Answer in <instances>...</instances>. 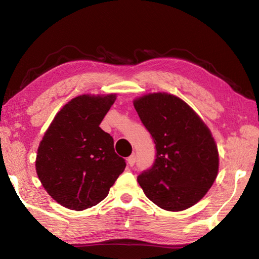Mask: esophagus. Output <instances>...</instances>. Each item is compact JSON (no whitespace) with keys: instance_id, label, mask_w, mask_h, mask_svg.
Returning a JSON list of instances; mask_svg holds the SVG:
<instances>
[{"instance_id":"34e87169","label":"esophagus","mask_w":259,"mask_h":259,"mask_svg":"<svg viewBox=\"0 0 259 259\" xmlns=\"http://www.w3.org/2000/svg\"><path fill=\"white\" fill-rule=\"evenodd\" d=\"M128 164L130 165V166H134L135 165V163H136V156L135 155H131V156H129L128 157Z\"/></svg>"}]
</instances>
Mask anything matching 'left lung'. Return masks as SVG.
I'll return each mask as SVG.
<instances>
[{
  "instance_id": "1",
  "label": "left lung",
  "mask_w": 259,
  "mask_h": 259,
  "mask_svg": "<svg viewBox=\"0 0 259 259\" xmlns=\"http://www.w3.org/2000/svg\"><path fill=\"white\" fill-rule=\"evenodd\" d=\"M154 140L152 168L138 176L144 193L160 208L182 211L207 194L218 174L217 145L207 124L183 99L156 93L134 100Z\"/></svg>"
}]
</instances>
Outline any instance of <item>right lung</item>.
<instances>
[{
  "instance_id": "add662e5",
  "label": "right lung",
  "mask_w": 259,
  "mask_h": 259,
  "mask_svg": "<svg viewBox=\"0 0 259 259\" xmlns=\"http://www.w3.org/2000/svg\"><path fill=\"white\" fill-rule=\"evenodd\" d=\"M115 94L81 95L56 114L38 145L36 174L52 199L81 211L106 198L125 161L100 128Z\"/></svg>"
}]
</instances>
